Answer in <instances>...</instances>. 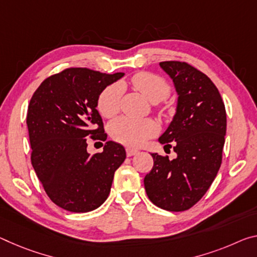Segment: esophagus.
I'll return each mask as SVG.
<instances>
[{
    "label": "esophagus",
    "mask_w": 257,
    "mask_h": 257,
    "mask_svg": "<svg viewBox=\"0 0 257 257\" xmlns=\"http://www.w3.org/2000/svg\"><path fill=\"white\" fill-rule=\"evenodd\" d=\"M125 153H127V156H128V157H133V156H135V154H137V153H138V150L128 148L127 150H125Z\"/></svg>",
    "instance_id": "1"
}]
</instances>
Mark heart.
I'll list each match as a JSON object with an SVG mask.
<instances>
[{
  "label": "heart",
  "instance_id": "obj_1",
  "mask_svg": "<svg viewBox=\"0 0 257 257\" xmlns=\"http://www.w3.org/2000/svg\"><path fill=\"white\" fill-rule=\"evenodd\" d=\"M132 83L138 91L152 103L166 99L170 93V85L164 77L150 72H141L133 77ZM122 89L113 84L100 92L97 108L105 117H112L119 112ZM109 135L117 143L132 148H138L158 133L156 122L150 119L136 120L128 116H120L108 125Z\"/></svg>",
  "mask_w": 257,
  "mask_h": 257
}]
</instances>
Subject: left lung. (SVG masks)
<instances>
[{
    "instance_id": "8db88e82",
    "label": "left lung",
    "mask_w": 257,
    "mask_h": 257,
    "mask_svg": "<svg viewBox=\"0 0 257 257\" xmlns=\"http://www.w3.org/2000/svg\"><path fill=\"white\" fill-rule=\"evenodd\" d=\"M160 66L173 79L178 99L176 114L159 142L165 150L173 146L177 158L151 154L154 165L144 186L156 206L183 211L200 200L218 173L226 112L216 85L201 71L177 60Z\"/></svg>"
}]
</instances>
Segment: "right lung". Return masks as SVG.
<instances>
[{
    "label": "right lung",
    "instance_id": "1",
    "mask_svg": "<svg viewBox=\"0 0 257 257\" xmlns=\"http://www.w3.org/2000/svg\"><path fill=\"white\" fill-rule=\"evenodd\" d=\"M123 75L66 68L47 77L32 96L26 120L31 161L48 197L60 208L87 213L108 197L125 150L108 141L103 152L90 156L87 140L106 141L97 101Z\"/></svg>",
    "mask_w": 257,
    "mask_h": 257
}]
</instances>
